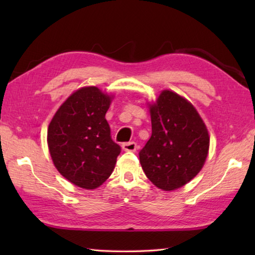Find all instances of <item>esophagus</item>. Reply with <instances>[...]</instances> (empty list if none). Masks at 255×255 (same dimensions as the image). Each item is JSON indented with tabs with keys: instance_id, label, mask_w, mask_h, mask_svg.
<instances>
[{
	"instance_id": "34e87169",
	"label": "esophagus",
	"mask_w": 255,
	"mask_h": 255,
	"mask_svg": "<svg viewBox=\"0 0 255 255\" xmlns=\"http://www.w3.org/2000/svg\"><path fill=\"white\" fill-rule=\"evenodd\" d=\"M123 149L126 150V152H135L137 149V144L135 141H128V143L123 144Z\"/></svg>"
}]
</instances>
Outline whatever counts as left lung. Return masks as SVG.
Wrapping results in <instances>:
<instances>
[{
  "instance_id": "obj_1",
  "label": "left lung",
  "mask_w": 255,
  "mask_h": 255,
  "mask_svg": "<svg viewBox=\"0 0 255 255\" xmlns=\"http://www.w3.org/2000/svg\"><path fill=\"white\" fill-rule=\"evenodd\" d=\"M152 136L139 152L150 182L171 191L191 181L204 166L209 149L205 123L191 103L164 90L149 105Z\"/></svg>"
}]
</instances>
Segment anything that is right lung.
I'll return each instance as SVG.
<instances>
[{
  "label": "right lung",
  "mask_w": 255,
  "mask_h": 255,
  "mask_svg": "<svg viewBox=\"0 0 255 255\" xmlns=\"http://www.w3.org/2000/svg\"><path fill=\"white\" fill-rule=\"evenodd\" d=\"M111 98L97 86H85L67 98L49 124L47 141L54 165L80 188L100 187L122 150L106 119Z\"/></svg>",
  "instance_id": "obj_1"
}]
</instances>
